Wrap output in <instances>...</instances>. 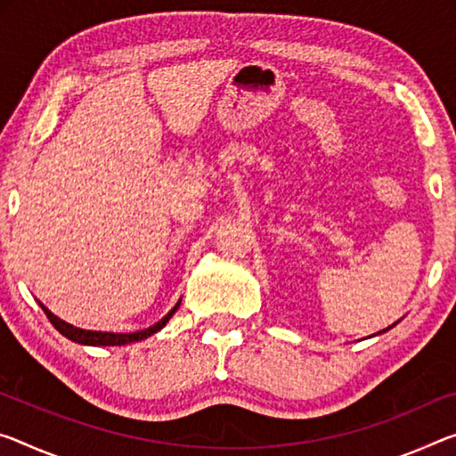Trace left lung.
Here are the masks:
<instances>
[{
	"label": "left lung",
	"instance_id": "left-lung-1",
	"mask_svg": "<svg viewBox=\"0 0 456 456\" xmlns=\"http://www.w3.org/2000/svg\"><path fill=\"white\" fill-rule=\"evenodd\" d=\"M400 321H402V319H400ZM400 321H395V322H394V324H389V327H387V329H384V330H379V332H375V335H381V332H386V330H389V329H394V327H395V324H397V322H400ZM375 335H373V337H375Z\"/></svg>",
	"mask_w": 456,
	"mask_h": 456
}]
</instances>
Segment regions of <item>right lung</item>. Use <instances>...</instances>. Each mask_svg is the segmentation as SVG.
I'll list each match as a JSON object with an SVG mask.
<instances>
[{"mask_svg":"<svg viewBox=\"0 0 456 456\" xmlns=\"http://www.w3.org/2000/svg\"><path fill=\"white\" fill-rule=\"evenodd\" d=\"M183 300V298H180ZM180 300L175 305V308L170 310L168 314L164 316V319L158 321L156 324H151V327L143 329V330H135V332H107V330H86V329H78V327H72V324L64 322L59 316L50 313V310L42 305L38 300V305L45 310V314L48 316V321L53 322V327L69 338V341H75L78 345H89V346H121V345H127V343H135V341H143V338H148L158 332L160 329L166 327V322L172 319V314L176 313L178 306H180Z\"/></svg>","mask_w":456,"mask_h":456,"instance_id":"add662e5","label":"right lung"}]
</instances>
